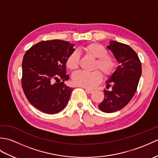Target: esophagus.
<instances>
[{
	"label": "esophagus",
	"instance_id": "34e87169",
	"mask_svg": "<svg viewBox=\"0 0 158 158\" xmlns=\"http://www.w3.org/2000/svg\"><path fill=\"white\" fill-rule=\"evenodd\" d=\"M85 92H86V93H88V94H92L94 91H93V90H92V89H85Z\"/></svg>",
	"mask_w": 158,
	"mask_h": 158
}]
</instances>
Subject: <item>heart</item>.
I'll use <instances>...</instances> for the list:
<instances>
[{
  "mask_svg": "<svg viewBox=\"0 0 158 158\" xmlns=\"http://www.w3.org/2000/svg\"><path fill=\"white\" fill-rule=\"evenodd\" d=\"M83 52L93 57L96 60L94 69H99L105 77H109L114 73L116 68L115 60L108 55V52L105 47L98 43H92L82 48ZM79 56L74 52L67 57L66 66L70 70H75L79 66ZM102 79L100 72L85 73L79 71L74 73L72 76L73 83L75 85L85 88L92 89L95 88L101 82Z\"/></svg>",
  "mask_w": 158,
  "mask_h": 158,
  "instance_id": "1",
  "label": "heart"
}]
</instances>
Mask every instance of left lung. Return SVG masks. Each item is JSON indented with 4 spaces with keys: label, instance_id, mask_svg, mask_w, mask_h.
<instances>
[{
    "label": "left lung",
    "instance_id": "1",
    "mask_svg": "<svg viewBox=\"0 0 158 158\" xmlns=\"http://www.w3.org/2000/svg\"><path fill=\"white\" fill-rule=\"evenodd\" d=\"M107 49L110 50L119 64L106 81L105 98L98 105L100 110L113 113L126 106L136 91L142 73L141 63L137 53L129 45L115 41H110Z\"/></svg>",
    "mask_w": 158,
    "mask_h": 158
}]
</instances>
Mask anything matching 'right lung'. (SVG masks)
I'll use <instances>...</instances> for the list:
<instances>
[{"label": "right lung", "mask_w": 158, "mask_h": 158, "mask_svg": "<svg viewBox=\"0 0 158 158\" xmlns=\"http://www.w3.org/2000/svg\"><path fill=\"white\" fill-rule=\"evenodd\" d=\"M74 44L62 40L43 41L23 56L22 86L28 101L36 109L55 114L64 108L73 88L64 84L69 79L66 60L74 52Z\"/></svg>", "instance_id": "add662e5"}]
</instances>
